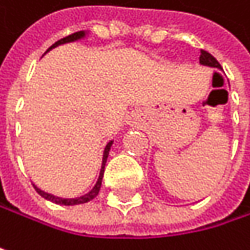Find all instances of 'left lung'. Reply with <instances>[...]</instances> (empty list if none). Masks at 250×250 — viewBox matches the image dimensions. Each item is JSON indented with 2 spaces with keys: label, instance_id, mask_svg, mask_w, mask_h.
<instances>
[{
  "label": "left lung",
  "instance_id": "obj_1",
  "mask_svg": "<svg viewBox=\"0 0 250 250\" xmlns=\"http://www.w3.org/2000/svg\"><path fill=\"white\" fill-rule=\"evenodd\" d=\"M200 63L204 65V66H210V68H217V69H222V65L217 62V59L210 55L208 52L206 50H201V55H200Z\"/></svg>",
  "mask_w": 250,
  "mask_h": 250
}]
</instances>
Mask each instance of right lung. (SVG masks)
I'll return each instance as SVG.
<instances>
[{
    "label": "right lung",
    "mask_w": 250,
    "mask_h": 250,
    "mask_svg": "<svg viewBox=\"0 0 250 250\" xmlns=\"http://www.w3.org/2000/svg\"><path fill=\"white\" fill-rule=\"evenodd\" d=\"M82 37H85V31H76V33H72V34H69V36H66V37L61 39V40H58L55 44H52V46L47 49V52H49V50H52L53 47L59 46V44L71 43V42L79 40V39H82ZM111 145H113V140H111V142H108V143H107V146H105V149H104V155H103V165H101V171H100V176H98L97 184H95V185H94V188H92L89 192H86L85 195H81V197H76V198H61V197H56V195H52V194H49V192L42 191V189H40V188H37L36 185H34V189H36V191H37L43 198H46V200H49V201H52V203H56V204H62V206H76V204H83V203H88V201L94 200V198L98 195L100 188H101V182H103V176H104V168H105V162H107V158H108V152H110Z\"/></svg>",
    "instance_id": "1"
}]
</instances>
